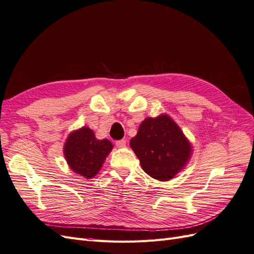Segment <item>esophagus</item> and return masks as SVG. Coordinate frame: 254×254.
I'll return each mask as SVG.
<instances>
[{
  "mask_svg": "<svg viewBox=\"0 0 254 254\" xmlns=\"http://www.w3.org/2000/svg\"><path fill=\"white\" fill-rule=\"evenodd\" d=\"M117 146L120 148H123V147H126V140H120V141H117Z\"/></svg>",
  "mask_w": 254,
  "mask_h": 254,
  "instance_id": "34e87169",
  "label": "esophagus"
}]
</instances>
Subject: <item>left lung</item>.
Listing matches in <instances>:
<instances>
[{
    "instance_id": "8db88e82",
    "label": "left lung",
    "mask_w": 254,
    "mask_h": 254,
    "mask_svg": "<svg viewBox=\"0 0 254 254\" xmlns=\"http://www.w3.org/2000/svg\"><path fill=\"white\" fill-rule=\"evenodd\" d=\"M130 147L143 171L160 181L171 180L184 170L191 155L190 141L167 114L145 119Z\"/></svg>"
}]
</instances>
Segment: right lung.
<instances>
[{
    "instance_id": "1",
    "label": "right lung",
    "mask_w": 254,
    "mask_h": 254,
    "mask_svg": "<svg viewBox=\"0 0 254 254\" xmlns=\"http://www.w3.org/2000/svg\"><path fill=\"white\" fill-rule=\"evenodd\" d=\"M112 148L109 140H97L93 130L82 127L68 134L64 153L73 172L91 179L101 171Z\"/></svg>"
}]
</instances>
